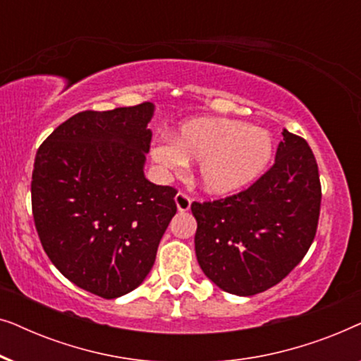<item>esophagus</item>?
I'll list each match as a JSON object with an SVG mask.
<instances>
[{
    "mask_svg": "<svg viewBox=\"0 0 361 361\" xmlns=\"http://www.w3.org/2000/svg\"><path fill=\"white\" fill-rule=\"evenodd\" d=\"M190 204H192V199L185 194V192H179V194L176 195V205H177V209H179V212L189 210Z\"/></svg>",
    "mask_w": 361,
    "mask_h": 361,
    "instance_id": "obj_1",
    "label": "esophagus"
}]
</instances>
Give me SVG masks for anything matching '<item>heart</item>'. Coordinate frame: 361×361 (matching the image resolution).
<instances>
[{
  "mask_svg": "<svg viewBox=\"0 0 361 361\" xmlns=\"http://www.w3.org/2000/svg\"><path fill=\"white\" fill-rule=\"evenodd\" d=\"M273 137L264 128L228 118H194L172 140L154 142L151 156L176 172L184 169L187 161H199L204 189L225 195L258 179L273 157Z\"/></svg>",
  "mask_w": 361,
  "mask_h": 361,
  "instance_id": "1",
  "label": "heart"
}]
</instances>
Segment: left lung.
Returning a JSON list of instances; mask_svg holds the SVG:
<instances>
[{"label":"left lung","instance_id":"obj_1","mask_svg":"<svg viewBox=\"0 0 361 361\" xmlns=\"http://www.w3.org/2000/svg\"><path fill=\"white\" fill-rule=\"evenodd\" d=\"M283 136L274 164L248 189L190 205L197 261L225 293L253 295L281 283L317 233V161L304 137L288 130Z\"/></svg>","mask_w":361,"mask_h":361}]
</instances>
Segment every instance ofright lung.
Returning a JSON list of instances; mask_svg holds the SVG:
<instances>
[{
    "mask_svg": "<svg viewBox=\"0 0 361 361\" xmlns=\"http://www.w3.org/2000/svg\"><path fill=\"white\" fill-rule=\"evenodd\" d=\"M152 111L145 102L77 113L34 161L32 216L42 248L68 281L103 299L145 281L177 212L174 187L152 184L142 172Z\"/></svg>",
    "mask_w": 361,
    "mask_h": 361,
    "instance_id": "right-lung-1",
    "label": "right lung"
}]
</instances>
